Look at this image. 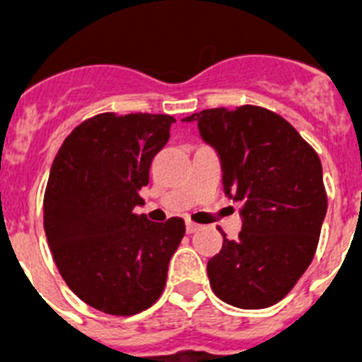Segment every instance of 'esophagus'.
Masks as SVG:
<instances>
[{"instance_id": "obj_1", "label": "esophagus", "mask_w": 362, "mask_h": 362, "mask_svg": "<svg viewBox=\"0 0 362 362\" xmlns=\"http://www.w3.org/2000/svg\"><path fill=\"white\" fill-rule=\"evenodd\" d=\"M186 229H187V233H197L199 229H201V226H199V223H193V221L187 220L186 221Z\"/></svg>"}]
</instances>
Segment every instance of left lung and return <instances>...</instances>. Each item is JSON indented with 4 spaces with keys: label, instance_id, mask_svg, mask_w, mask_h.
<instances>
[{
    "label": "left lung",
    "instance_id": "8db88e82",
    "mask_svg": "<svg viewBox=\"0 0 362 362\" xmlns=\"http://www.w3.org/2000/svg\"><path fill=\"white\" fill-rule=\"evenodd\" d=\"M214 148L223 192L242 203L237 240L206 264L212 291L244 310L286 297L314 259L327 214L323 169L314 148L281 116L261 107L209 109L184 118Z\"/></svg>",
    "mask_w": 362,
    "mask_h": 362
}]
</instances>
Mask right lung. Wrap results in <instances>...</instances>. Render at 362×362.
<instances>
[{
    "instance_id": "obj_1",
    "label": "right lung",
    "mask_w": 362,
    "mask_h": 362,
    "mask_svg": "<svg viewBox=\"0 0 362 362\" xmlns=\"http://www.w3.org/2000/svg\"><path fill=\"white\" fill-rule=\"evenodd\" d=\"M167 115L105 112L71 131L45 192V233L59 274L76 297L110 315L150 308L186 226L136 216L153 156L169 141Z\"/></svg>"
}]
</instances>
